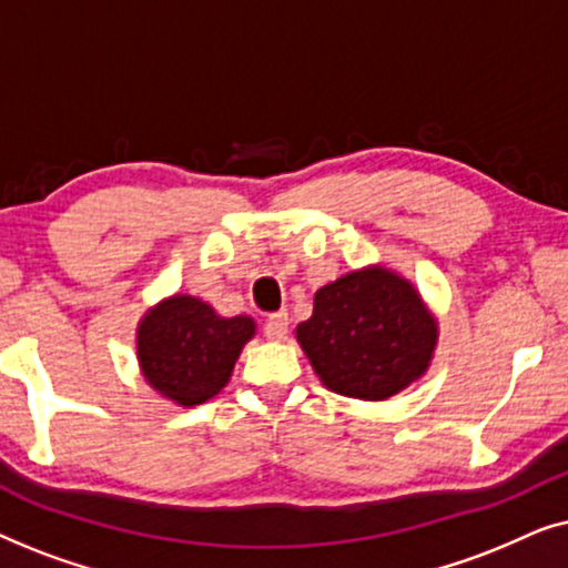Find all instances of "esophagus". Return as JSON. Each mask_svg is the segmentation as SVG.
<instances>
[{"label":"esophagus","instance_id":"esophagus-1","mask_svg":"<svg viewBox=\"0 0 568 568\" xmlns=\"http://www.w3.org/2000/svg\"><path fill=\"white\" fill-rule=\"evenodd\" d=\"M286 328H290V315L286 313H274L268 315L266 325H263V333H266L268 341H284Z\"/></svg>","mask_w":568,"mask_h":568}]
</instances>
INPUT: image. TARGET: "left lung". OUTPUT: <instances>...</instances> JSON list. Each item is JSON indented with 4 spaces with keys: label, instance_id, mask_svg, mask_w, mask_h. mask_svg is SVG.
<instances>
[{
    "label": "left lung",
    "instance_id": "obj_1",
    "mask_svg": "<svg viewBox=\"0 0 568 568\" xmlns=\"http://www.w3.org/2000/svg\"><path fill=\"white\" fill-rule=\"evenodd\" d=\"M294 333L328 390L387 400L426 375L439 323L406 276L375 263L321 286Z\"/></svg>",
    "mask_w": 568,
    "mask_h": 568
}]
</instances>
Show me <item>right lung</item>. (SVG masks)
Here are the masks:
<instances>
[{
  "instance_id": "add662e5",
  "label": "right lung",
  "mask_w": 568,
  "mask_h": 568,
  "mask_svg": "<svg viewBox=\"0 0 568 568\" xmlns=\"http://www.w3.org/2000/svg\"><path fill=\"white\" fill-rule=\"evenodd\" d=\"M253 336V317H222L204 300L173 294L139 321V369L165 400L183 408L201 406L230 383L237 356Z\"/></svg>"
}]
</instances>
